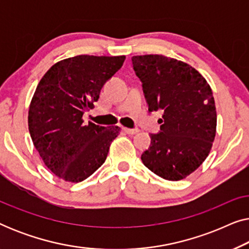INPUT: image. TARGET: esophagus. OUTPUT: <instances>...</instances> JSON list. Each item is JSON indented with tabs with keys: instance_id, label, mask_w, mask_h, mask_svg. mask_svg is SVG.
<instances>
[{
	"instance_id": "esophagus-1",
	"label": "esophagus",
	"mask_w": 249,
	"mask_h": 249,
	"mask_svg": "<svg viewBox=\"0 0 249 249\" xmlns=\"http://www.w3.org/2000/svg\"><path fill=\"white\" fill-rule=\"evenodd\" d=\"M124 131L128 135H136L139 132L138 129H129V128H124Z\"/></svg>"
}]
</instances>
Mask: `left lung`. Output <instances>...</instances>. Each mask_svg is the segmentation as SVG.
I'll return each mask as SVG.
<instances>
[{
	"mask_svg": "<svg viewBox=\"0 0 249 249\" xmlns=\"http://www.w3.org/2000/svg\"><path fill=\"white\" fill-rule=\"evenodd\" d=\"M148 111L163 110L161 132L151 135L142 154L146 168L178 181L205 161L216 132L213 93L205 78L188 63L160 54L132 56Z\"/></svg>",
	"mask_w": 249,
	"mask_h": 249,
	"instance_id": "obj_1",
	"label": "left lung"
}]
</instances>
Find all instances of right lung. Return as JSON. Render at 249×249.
Returning a JSON list of instances; mask_svg holds the SVG:
<instances>
[{
	"instance_id": "add662e5",
	"label": "right lung",
	"mask_w": 249,
	"mask_h": 249,
	"mask_svg": "<svg viewBox=\"0 0 249 249\" xmlns=\"http://www.w3.org/2000/svg\"><path fill=\"white\" fill-rule=\"evenodd\" d=\"M124 59L77 55L56 62L40 79L29 105V132L44 164L59 178L80 182L107 160L120 127L85 124L83 115Z\"/></svg>"
}]
</instances>
